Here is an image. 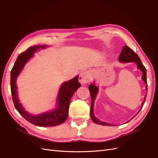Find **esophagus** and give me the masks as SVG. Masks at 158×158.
<instances>
[{
	"mask_svg": "<svg viewBox=\"0 0 158 158\" xmlns=\"http://www.w3.org/2000/svg\"><path fill=\"white\" fill-rule=\"evenodd\" d=\"M91 78H92V77H91V74L89 72L84 71L80 73L78 80L81 84H84L85 83L89 82L91 80Z\"/></svg>",
	"mask_w": 158,
	"mask_h": 158,
	"instance_id": "esophagus-1",
	"label": "esophagus"
}]
</instances>
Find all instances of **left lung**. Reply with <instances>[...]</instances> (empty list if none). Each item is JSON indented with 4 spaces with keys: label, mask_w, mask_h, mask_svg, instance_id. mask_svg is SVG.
Wrapping results in <instances>:
<instances>
[{
    "label": "left lung",
    "mask_w": 158,
    "mask_h": 158,
    "mask_svg": "<svg viewBox=\"0 0 158 158\" xmlns=\"http://www.w3.org/2000/svg\"><path fill=\"white\" fill-rule=\"evenodd\" d=\"M118 60L120 62H122V63H130V62H135V63L137 64L138 69H140L142 72V79L146 83V89L148 91L147 78H146V69L145 68V66L143 65V64L142 63L141 60L140 59L139 56H138V55L136 53V52L134 51H132L131 48H129L128 46H127V45L124 46L123 47V50L121 52L120 56H119V57H118ZM89 93H90V95H91V99H92V103H91V109H90V115H91V118H92V121L95 123L98 124V125H106V126H114L113 125H111V124H109V123H105V122H102L101 121H99L98 118L95 117V115L94 114V100H95V98H96L97 94L98 92V88L94 84H91L89 85ZM146 98L145 97L144 102L142 103L141 109H142L143 106H144V104L145 103ZM140 111L137 113V114L140 112ZM128 122H129V121H127L126 123H127Z\"/></svg>",
    "instance_id": "8db88e82"
}]
</instances>
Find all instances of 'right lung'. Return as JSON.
I'll list each match as a JSON object with an SVG mask.
<instances>
[{
  "mask_svg": "<svg viewBox=\"0 0 158 158\" xmlns=\"http://www.w3.org/2000/svg\"><path fill=\"white\" fill-rule=\"evenodd\" d=\"M46 45H36L30 47L27 51L20 54L14 64L10 74V88L14 105L17 111L27 121L39 127H55L65 122L69 115V109L72 96L81 84L78 82V76L62 84L57 96V106L51 111L33 115L28 113L22 107L19 101L17 94L16 80L18 75L24 67L27 62L40 49H44Z\"/></svg>",
  "mask_w": 158,
  "mask_h": 158,
  "instance_id": "right-lung-1",
  "label": "right lung"
}]
</instances>
